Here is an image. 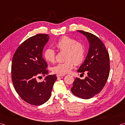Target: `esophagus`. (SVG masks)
<instances>
[{
	"instance_id": "34e87169",
	"label": "esophagus",
	"mask_w": 125,
	"mask_h": 125,
	"mask_svg": "<svg viewBox=\"0 0 125 125\" xmlns=\"http://www.w3.org/2000/svg\"><path fill=\"white\" fill-rule=\"evenodd\" d=\"M57 77H64L65 75H61V74H57Z\"/></svg>"
}]
</instances>
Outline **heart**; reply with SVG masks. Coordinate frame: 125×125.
<instances>
[{
  "mask_svg": "<svg viewBox=\"0 0 125 125\" xmlns=\"http://www.w3.org/2000/svg\"><path fill=\"white\" fill-rule=\"evenodd\" d=\"M55 46L60 52H65L64 62L60 63L52 67V71L58 74L64 75L70 72L75 64L79 65L83 62L85 57L86 47L83 42L77 41L74 38L64 36L61 37ZM45 60L48 62L54 63L56 53L53 49L48 48L43 53Z\"/></svg>",
  "mask_w": 125,
  "mask_h": 125,
  "instance_id": "heart-1",
  "label": "heart"
}]
</instances>
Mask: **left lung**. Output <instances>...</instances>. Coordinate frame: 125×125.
Instances as JSON below:
<instances>
[{
    "label": "left lung",
    "mask_w": 125,
    "mask_h": 125,
    "mask_svg": "<svg viewBox=\"0 0 125 125\" xmlns=\"http://www.w3.org/2000/svg\"><path fill=\"white\" fill-rule=\"evenodd\" d=\"M85 35L89 42L88 53L78 72L87 73L84 79L76 78L71 91L74 95L84 99L99 94L105 85L110 73L109 52L101 40L93 33L78 30Z\"/></svg>",
    "instance_id": "1"
}]
</instances>
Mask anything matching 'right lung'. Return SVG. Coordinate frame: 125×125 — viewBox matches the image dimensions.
Returning a JSON list of instances; mask_svg holds the SVG:
<instances>
[{
  "label": "right lung",
  "instance_id": "obj_1",
  "mask_svg": "<svg viewBox=\"0 0 125 125\" xmlns=\"http://www.w3.org/2000/svg\"><path fill=\"white\" fill-rule=\"evenodd\" d=\"M49 39L47 34H38L23 42L17 48L11 63V79L15 90L23 100L41 105L50 99L56 75L46 77L43 82L36 78L48 74L42 51Z\"/></svg>",
  "mask_w": 125,
  "mask_h": 125
}]
</instances>
